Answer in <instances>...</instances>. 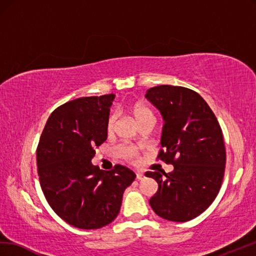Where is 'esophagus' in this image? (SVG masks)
I'll list each match as a JSON object with an SVG mask.
<instances>
[{
  "mask_svg": "<svg viewBox=\"0 0 256 256\" xmlns=\"http://www.w3.org/2000/svg\"><path fill=\"white\" fill-rule=\"evenodd\" d=\"M145 178V176H144V174H142V172H138V174H136V179L138 180H142Z\"/></svg>",
  "mask_w": 256,
  "mask_h": 256,
  "instance_id": "1",
  "label": "esophagus"
}]
</instances>
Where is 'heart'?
Wrapping results in <instances>:
<instances>
[{
  "label": "heart",
  "mask_w": 256,
  "mask_h": 256,
  "mask_svg": "<svg viewBox=\"0 0 256 256\" xmlns=\"http://www.w3.org/2000/svg\"><path fill=\"white\" fill-rule=\"evenodd\" d=\"M130 112L134 116L140 126L146 121L150 120H155V116H154V112L150 108H148L147 106L142 104H135L132 108H130ZM118 121V114L116 112H112V114L108 116V120L106 123V133H112L114 130L116 124ZM118 155L126 158V159H133L138 156V150H135L134 147H128V146H121L118 148Z\"/></svg>",
  "instance_id": "b5f03b06"
}]
</instances>
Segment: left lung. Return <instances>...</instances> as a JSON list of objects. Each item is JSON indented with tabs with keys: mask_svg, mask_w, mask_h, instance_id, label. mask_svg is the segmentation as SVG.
Here are the masks:
<instances>
[{
	"mask_svg": "<svg viewBox=\"0 0 256 256\" xmlns=\"http://www.w3.org/2000/svg\"><path fill=\"white\" fill-rule=\"evenodd\" d=\"M145 97L164 121L159 158L174 171H147L158 183L150 200L152 210L170 222H183L208 208L220 188L226 150L217 118L198 92L181 86L150 88Z\"/></svg>",
	"mask_w": 256,
	"mask_h": 256,
	"instance_id": "8db88e82",
	"label": "left lung"
}]
</instances>
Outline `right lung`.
<instances>
[{"mask_svg": "<svg viewBox=\"0 0 256 256\" xmlns=\"http://www.w3.org/2000/svg\"><path fill=\"white\" fill-rule=\"evenodd\" d=\"M114 94L84 97L58 106L48 118L37 148L40 186L64 222L99 229L116 218L123 193L135 179L126 166L100 170L92 159L106 140V123Z\"/></svg>", "mask_w": 256, "mask_h": 256, "instance_id": "right-lung-1", "label": "right lung"}]
</instances>
